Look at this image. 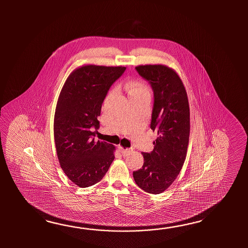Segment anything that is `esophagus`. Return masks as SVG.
Returning a JSON list of instances; mask_svg holds the SVG:
<instances>
[{"instance_id": "esophagus-1", "label": "esophagus", "mask_w": 248, "mask_h": 248, "mask_svg": "<svg viewBox=\"0 0 248 248\" xmlns=\"http://www.w3.org/2000/svg\"><path fill=\"white\" fill-rule=\"evenodd\" d=\"M119 151L123 154V155H126V153H129L130 150L129 149H125V148L122 147V146H119Z\"/></svg>"}]
</instances>
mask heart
I'll return each mask as SVG.
<instances>
[{"label": "heart", "instance_id": "b5f03b06", "mask_svg": "<svg viewBox=\"0 0 248 248\" xmlns=\"http://www.w3.org/2000/svg\"><path fill=\"white\" fill-rule=\"evenodd\" d=\"M128 92H129V94H130L132 97H133V96H136V95L150 94L147 87L142 84V83H139V82L129 85V87H128Z\"/></svg>", "mask_w": 248, "mask_h": 248}]
</instances>
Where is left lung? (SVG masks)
<instances>
[{"label": "left lung", "instance_id": "left-lung-1", "mask_svg": "<svg viewBox=\"0 0 248 248\" xmlns=\"http://www.w3.org/2000/svg\"><path fill=\"white\" fill-rule=\"evenodd\" d=\"M153 91L151 128L158 133L151 153H142V169L133 172L137 186L152 194L167 190L185 163L190 136L187 93L174 70L161 64L136 67Z\"/></svg>", "mask_w": 248, "mask_h": 248}]
</instances>
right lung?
Returning a JSON list of instances; mask_svg holds the SVG:
<instances>
[{"mask_svg": "<svg viewBox=\"0 0 248 248\" xmlns=\"http://www.w3.org/2000/svg\"><path fill=\"white\" fill-rule=\"evenodd\" d=\"M125 71L122 66L85 65L71 74L60 92L54 118L58 160L69 179L81 188L103 179L114 159L115 147L95 142L91 130L99 126L102 104Z\"/></svg>", "mask_w": 248, "mask_h": 248, "instance_id": "add662e5", "label": "right lung"}]
</instances>
